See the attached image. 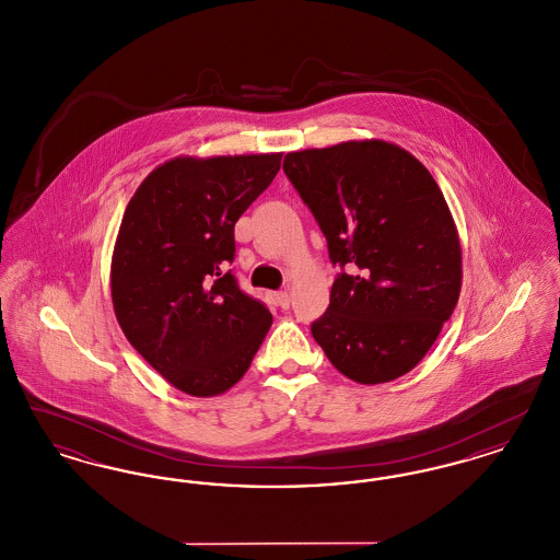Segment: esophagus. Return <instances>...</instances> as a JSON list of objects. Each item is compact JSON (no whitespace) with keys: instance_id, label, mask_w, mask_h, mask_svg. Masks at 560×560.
I'll return each instance as SVG.
<instances>
[{"instance_id":"34e87169","label":"esophagus","mask_w":560,"mask_h":560,"mask_svg":"<svg viewBox=\"0 0 560 560\" xmlns=\"http://www.w3.org/2000/svg\"><path fill=\"white\" fill-rule=\"evenodd\" d=\"M275 304L281 308H290V293L277 292L275 293Z\"/></svg>"}]
</instances>
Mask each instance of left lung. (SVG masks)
<instances>
[{"label":"left lung","mask_w":560,"mask_h":560,"mask_svg":"<svg viewBox=\"0 0 560 560\" xmlns=\"http://www.w3.org/2000/svg\"><path fill=\"white\" fill-rule=\"evenodd\" d=\"M283 172L340 267L313 338L359 384L411 372L462 288V249L441 188L411 153L384 140L288 153Z\"/></svg>","instance_id":"obj_1"}]
</instances>
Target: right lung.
<instances>
[{
	"instance_id": "add662e5",
	"label": "right lung",
	"mask_w": 560,
	"mask_h": 560,
	"mask_svg": "<svg viewBox=\"0 0 560 560\" xmlns=\"http://www.w3.org/2000/svg\"><path fill=\"white\" fill-rule=\"evenodd\" d=\"M279 167L281 153L176 158L142 180L124 213L110 262L115 315L144 361L192 397L235 386L272 323L229 267L241 213Z\"/></svg>"
}]
</instances>
